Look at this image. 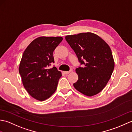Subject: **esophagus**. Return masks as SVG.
Masks as SVG:
<instances>
[{"label": "esophagus", "mask_w": 132, "mask_h": 132, "mask_svg": "<svg viewBox=\"0 0 132 132\" xmlns=\"http://www.w3.org/2000/svg\"><path fill=\"white\" fill-rule=\"evenodd\" d=\"M70 72H71V71H63V73H65V74H66V75L69 74V73H70Z\"/></svg>", "instance_id": "obj_1"}]
</instances>
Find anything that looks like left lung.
Returning a JSON list of instances; mask_svg holds the SVG:
<instances>
[{
	"label": "left lung",
	"mask_w": 132,
	"mask_h": 132,
	"mask_svg": "<svg viewBox=\"0 0 132 132\" xmlns=\"http://www.w3.org/2000/svg\"><path fill=\"white\" fill-rule=\"evenodd\" d=\"M65 39L84 65L75 70L78 79L73 87L88 97L99 93L108 84L115 67L109 45L98 35L90 32L67 35Z\"/></svg>",
	"instance_id": "obj_1"
}]
</instances>
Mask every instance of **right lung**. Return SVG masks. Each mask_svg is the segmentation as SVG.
<instances>
[{
    "label": "right lung",
    "mask_w": 132,
    "mask_h": 132,
    "mask_svg": "<svg viewBox=\"0 0 132 132\" xmlns=\"http://www.w3.org/2000/svg\"><path fill=\"white\" fill-rule=\"evenodd\" d=\"M61 36H40L31 42L24 50L19 65V72L24 88L34 98L43 101L57 89L62 76L56 67L53 51L62 42Z\"/></svg>",
    "instance_id": "1"
}]
</instances>
